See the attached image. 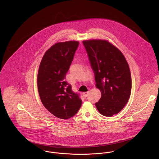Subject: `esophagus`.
Segmentation results:
<instances>
[{"mask_svg":"<svg viewBox=\"0 0 159 159\" xmlns=\"http://www.w3.org/2000/svg\"><path fill=\"white\" fill-rule=\"evenodd\" d=\"M88 94H89V93H88V92H86V93H83V96H84V98H86V97L88 96Z\"/></svg>","mask_w":159,"mask_h":159,"instance_id":"1","label":"esophagus"}]
</instances>
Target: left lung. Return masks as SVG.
Returning a JSON list of instances; mask_svg holds the SVG:
<instances>
[{"instance_id":"obj_1","label":"left lung","mask_w":159,"mask_h":159,"mask_svg":"<svg viewBox=\"0 0 159 159\" xmlns=\"http://www.w3.org/2000/svg\"><path fill=\"white\" fill-rule=\"evenodd\" d=\"M102 96L96 103L98 112L111 117L127 103L131 91V77L122 52L104 40L83 42Z\"/></svg>"}]
</instances>
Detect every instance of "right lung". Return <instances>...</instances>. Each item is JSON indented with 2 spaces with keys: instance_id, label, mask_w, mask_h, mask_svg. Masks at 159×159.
<instances>
[{
  "instance_id": "add662e5",
  "label": "right lung",
  "mask_w": 159,
  "mask_h": 159,
  "mask_svg": "<svg viewBox=\"0 0 159 159\" xmlns=\"http://www.w3.org/2000/svg\"><path fill=\"white\" fill-rule=\"evenodd\" d=\"M79 44L77 41L54 44L45 53L38 71L40 100L47 110L62 119L72 117L82 105L80 94L74 93L65 80Z\"/></svg>"
}]
</instances>
